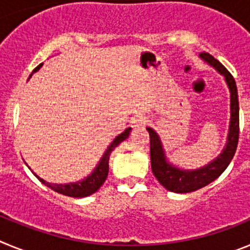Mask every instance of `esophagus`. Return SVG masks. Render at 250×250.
I'll list each match as a JSON object with an SVG mask.
<instances>
[{"label": "esophagus", "instance_id": "esophagus-1", "mask_svg": "<svg viewBox=\"0 0 250 250\" xmlns=\"http://www.w3.org/2000/svg\"><path fill=\"white\" fill-rule=\"evenodd\" d=\"M146 123L147 119L145 116H143V115H136V116H134L131 119V126L134 129H143L146 125Z\"/></svg>", "mask_w": 250, "mask_h": 250}]
</instances>
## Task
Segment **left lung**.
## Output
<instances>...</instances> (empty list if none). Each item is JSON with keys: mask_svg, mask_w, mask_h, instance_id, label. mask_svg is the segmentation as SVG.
<instances>
[{"mask_svg": "<svg viewBox=\"0 0 250 250\" xmlns=\"http://www.w3.org/2000/svg\"><path fill=\"white\" fill-rule=\"evenodd\" d=\"M200 59L215 68L224 77L225 83L228 85L230 92V121H229L228 136L224 149L214 160L199 169L188 170L176 167L171 161H169L158 132L152 127H146L150 135V159H151L152 174L167 190L173 193H191L214 182L230 164L239 139V101H238L235 80L230 72L211 55L203 52L200 54Z\"/></svg>", "mask_w": 250, "mask_h": 250, "instance_id": "1", "label": "left lung"}]
</instances>
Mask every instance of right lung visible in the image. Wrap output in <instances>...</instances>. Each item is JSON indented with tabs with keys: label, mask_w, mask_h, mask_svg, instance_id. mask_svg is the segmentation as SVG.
<instances>
[{
	"label": "right lung",
	"mask_w": 250,
	"mask_h": 250,
	"mask_svg": "<svg viewBox=\"0 0 250 250\" xmlns=\"http://www.w3.org/2000/svg\"><path fill=\"white\" fill-rule=\"evenodd\" d=\"M42 65L43 63L37 66L34 70V72L39 71L40 67ZM34 72L30 75V77L34 75ZM30 77H28V80H30ZM130 131H131V127H126L121 134H119V135L110 143V145L107 146V149L105 150L104 155L101 156L100 161L98 163L96 167L92 170L91 174H89L86 178H83V180H79V182L68 183V184H52V183L46 182L45 179L40 178L36 173H34V171L31 170V167H28L26 163L25 164L27 165L28 169L32 171V174L39 179L40 182L42 183V184H45L46 187L50 188V189H52L54 191H56V193L62 194V195L66 196H71V198H85V196H89L91 195V194L96 193V191L100 189L101 185L105 183L106 178H107V174H109V159L110 155H111V151L120 144L121 141H124L125 139L129 138Z\"/></svg>",
	"instance_id": "1"
}]
</instances>
